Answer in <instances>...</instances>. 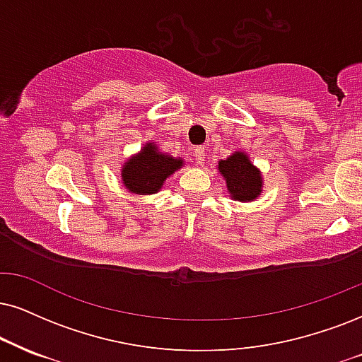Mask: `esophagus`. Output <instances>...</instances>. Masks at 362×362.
<instances>
[{"label": "esophagus", "instance_id": "34e87169", "mask_svg": "<svg viewBox=\"0 0 362 362\" xmlns=\"http://www.w3.org/2000/svg\"><path fill=\"white\" fill-rule=\"evenodd\" d=\"M194 159L198 164H203V160H204V147L203 146H198L194 149Z\"/></svg>", "mask_w": 362, "mask_h": 362}]
</instances>
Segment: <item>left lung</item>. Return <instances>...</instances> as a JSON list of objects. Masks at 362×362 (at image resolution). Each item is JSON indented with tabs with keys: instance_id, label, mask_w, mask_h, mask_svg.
Wrapping results in <instances>:
<instances>
[{
	"instance_id": "8db88e82",
	"label": "left lung",
	"mask_w": 362,
	"mask_h": 362,
	"mask_svg": "<svg viewBox=\"0 0 362 362\" xmlns=\"http://www.w3.org/2000/svg\"><path fill=\"white\" fill-rule=\"evenodd\" d=\"M225 176L231 198L238 202H252L262 191V177L258 169L250 163L247 154L235 153L218 164Z\"/></svg>"
}]
</instances>
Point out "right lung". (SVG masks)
Returning a JSON list of instances; mask_svg holds the SVG:
<instances>
[{
	"mask_svg": "<svg viewBox=\"0 0 362 362\" xmlns=\"http://www.w3.org/2000/svg\"><path fill=\"white\" fill-rule=\"evenodd\" d=\"M182 166L181 159L159 154L151 142L139 154L126 163L122 169V181L132 193L151 194L160 189L164 180Z\"/></svg>",
	"mask_w": 362,
	"mask_h": 362,
	"instance_id": "add662e5",
	"label": "right lung"
}]
</instances>
